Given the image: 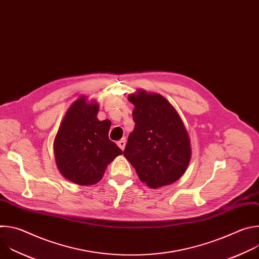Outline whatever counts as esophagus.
<instances>
[{"instance_id": "obj_1", "label": "esophagus", "mask_w": 259, "mask_h": 259, "mask_svg": "<svg viewBox=\"0 0 259 259\" xmlns=\"http://www.w3.org/2000/svg\"><path fill=\"white\" fill-rule=\"evenodd\" d=\"M118 145L121 150H124L125 149V145H126V139L125 138H122L121 140L118 141Z\"/></svg>"}]
</instances>
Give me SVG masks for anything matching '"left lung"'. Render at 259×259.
Listing matches in <instances>:
<instances>
[{"mask_svg":"<svg viewBox=\"0 0 259 259\" xmlns=\"http://www.w3.org/2000/svg\"><path fill=\"white\" fill-rule=\"evenodd\" d=\"M134 104V130L125 158L151 189L168 186L186 172L191 160L190 137L178 113L160 94L138 90L128 96Z\"/></svg>","mask_w":259,"mask_h":259,"instance_id":"obj_1","label":"left lung"}]
</instances>
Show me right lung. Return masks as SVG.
Listing matches in <instances>:
<instances>
[{
	"label": "right lung",
	"instance_id": "add662e5",
	"mask_svg": "<svg viewBox=\"0 0 259 259\" xmlns=\"http://www.w3.org/2000/svg\"><path fill=\"white\" fill-rule=\"evenodd\" d=\"M97 102L80 97L66 112L54 139V155L60 173L80 186L102 178L107 165L123 151L108 138L109 120L97 119Z\"/></svg>",
	"mask_w": 259,
	"mask_h": 259
}]
</instances>
